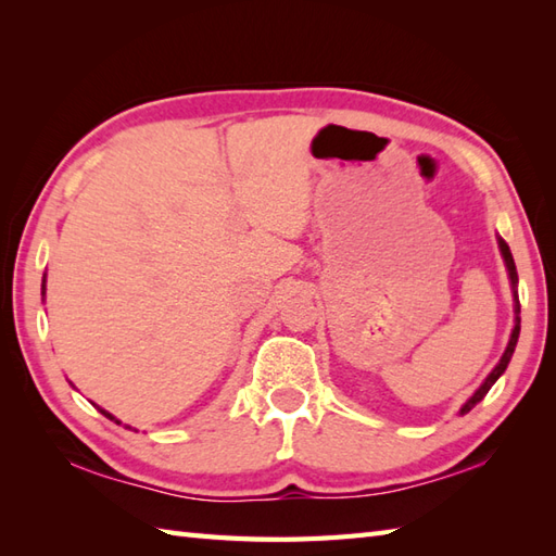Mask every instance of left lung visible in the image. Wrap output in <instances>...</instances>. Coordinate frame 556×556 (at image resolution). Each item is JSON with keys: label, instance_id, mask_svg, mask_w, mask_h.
<instances>
[{"label": "left lung", "instance_id": "8db88e82", "mask_svg": "<svg viewBox=\"0 0 556 556\" xmlns=\"http://www.w3.org/2000/svg\"><path fill=\"white\" fill-rule=\"evenodd\" d=\"M500 248H502V255H504V263H506V267H509V277H511V281L516 285V265H514V257H511V251H509V245H506L502 239H500ZM518 332H521V305H518V301H516V325H514V332H511V339H509V346H506V351H504V356H502V361L497 363V368H494L492 372H490V377L485 382L480 384V389L478 392L470 396L468 401H466V406L460 408V413H468L470 408H473L478 401H482V396H485L490 389H492V384L500 380V375L506 370V365H509V361H511V356H514V349H516V341H518Z\"/></svg>", "mask_w": 556, "mask_h": 556}]
</instances>
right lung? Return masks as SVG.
I'll use <instances>...</instances> for the list:
<instances>
[{
	"label": "right lung",
	"mask_w": 556,
	"mask_h": 556,
	"mask_svg": "<svg viewBox=\"0 0 556 556\" xmlns=\"http://www.w3.org/2000/svg\"><path fill=\"white\" fill-rule=\"evenodd\" d=\"M100 413H102V416H108V418H110V420H114V418H112V416H110V413H108V410H102V408H100ZM116 422H119V420H116Z\"/></svg>",
	"instance_id": "1"
}]
</instances>
